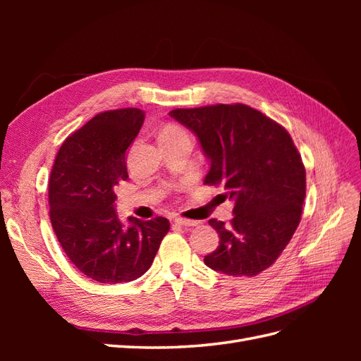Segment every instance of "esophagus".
Instances as JSON below:
<instances>
[{
	"instance_id": "esophagus-1",
	"label": "esophagus",
	"mask_w": 361,
	"mask_h": 361,
	"mask_svg": "<svg viewBox=\"0 0 361 361\" xmlns=\"http://www.w3.org/2000/svg\"><path fill=\"white\" fill-rule=\"evenodd\" d=\"M174 221H176L179 226H185V227H194V226H199V221L195 220H188V218H174Z\"/></svg>"
}]
</instances>
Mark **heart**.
Listing matches in <instances>:
<instances>
[{"label":"heart","mask_w":361,"mask_h":361,"mask_svg":"<svg viewBox=\"0 0 361 361\" xmlns=\"http://www.w3.org/2000/svg\"><path fill=\"white\" fill-rule=\"evenodd\" d=\"M179 133H183L180 128H178V126H167L166 129L162 130L161 135H164V134H179Z\"/></svg>","instance_id":"heart-1"}]
</instances>
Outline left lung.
Here are the masks:
<instances>
[{"instance_id":"8db88e82","label":"left lung","mask_w":361,"mask_h":361,"mask_svg":"<svg viewBox=\"0 0 361 361\" xmlns=\"http://www.w3.org/2000/svg\"><path fill=\"white\" fill-rule=\"evenodd\" d=\"M170 117L197 137L211 162L206 185L235 202L228 226L209 220L220 245L204 265L233 277L269 268L300 224L305 169L288 130L244 104L178 108Z\"/></svg>"}]
</instances>
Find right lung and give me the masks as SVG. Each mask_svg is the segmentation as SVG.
<instances>
[{"label":"right lung","instance_id":"1","mask_svg":"<svg viewBox=\"0 0 361 361\" xmlns=\"http://www.w3.org/2000/svg\"><path fill=\"white\" fill-rule=\"evenodd\" d=\"M143 122L138 108L94 116L64 140L49 178L51 224L64 253L81 274L108 285L143 276L170 231L164 216H129L125 226L116 212L114 188L128 179L126 150Z\"/></svg>","mask_w":361,"mask_h":361}]
</instances>
